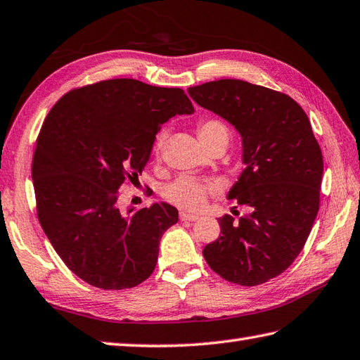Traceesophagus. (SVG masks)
I'll return each instance as SVG.
<instances>
[{
	"instance_id": "1",
	"label": "esophagus",
	"mask_w": 360,
	"mask_h": 360,
	"mask_svg": "<svg viewBox=\"0 0 360 360\" xmlns=\"http://www.w3.org/2000/svg\"><path fill=\"white\" fill-rule=\"evenodd\" d=\"M198 219V215H194V214H188V212H180V220H183V221H197Z\"/></svg>"
}]
</instances>
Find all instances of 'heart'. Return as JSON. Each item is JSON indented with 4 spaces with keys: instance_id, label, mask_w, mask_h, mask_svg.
I'll return each instance as SVG.
<instances>
[{
    "instance_id": "b5f03b06",
    "label": "heart",
    "mask_w": 360,
    "mask_h": 360,
    "mask_svg": "<svg viewBox=\"0 0 360 360\" xmlns=\"http://www.w3.org/2000/svg\"><path fill=\"white\" fill-rule=\"evenodd\" d=\"M197 132L203 145L210 149L215 145L226 148L231 139L229 127L219 118L203 117L198 120ZM166 140V134L160 132L154 143V154L160 155ZM220 193V185L214 180H197L191 177H181L171 183L165 189V198L169 203L186 211H198L205 206L207 198Z\"/></svg>"
}]
</instances>
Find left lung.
I'll return each instance as SVG.
<instances>
[{
	"label": "left lung",
	"instance_id": "1",
	"mask_svg": "<svg viewBox=\"0 0 360 360\" xmlns=\"http://www.w3.org/2000/svg\"><path fill=\"white\" fill-rule=\"evenodd\" d=\"M188 94L236 126L246 165L228 195L246 212L219 219L221 236L205 246L203 257L231 283H265L290 268L313 228L323 174L321 146L305 110L286 94L242 79H217Z\"/></svg>",
	"mask_w": 360,
	"mask_h": 360
}]
</instances>
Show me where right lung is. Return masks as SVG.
Instances as JSON below:
<instances>
[{
  "mask_svg": "<svg viewBox=\"0 0 360 360\" xmlns=\"http://www.w3.org/2000/svg\"><path fill=\"white\" fill-rule=\"evenodd\" d=\"M193 110L179 87L115 78L75 87L47 114L32 162L37 215L86 283L126 290L153 274L160 238L179 211L154 203L123 212L118 189L139 180L162 124Z\"/></svg>",
  "mask_w": 360,
  "mask_h": 360,
  "instance_id": "1",
  "label": "right lung"
}]
</instances>
